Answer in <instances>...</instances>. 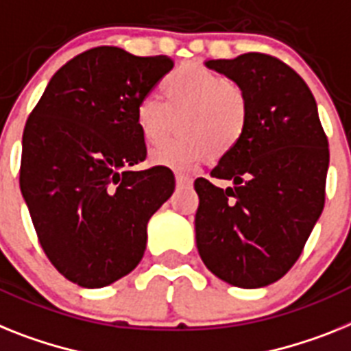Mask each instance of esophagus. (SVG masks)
Segmentation results:
<instances>
[{"instance_id": "34e87169", "label": "esophagus", "mask_w": 351, "mask_h": 351, "mask_svg": "<svg viewBox=\"0 0 351 351\" xmlns=\"http://www.w3.org/2000/svg\"><path fill=\"white\" fill-rule=\"evenodd\" d=\"M176 185H180V187H185V185L193 184V178L187 175H182V173H176Z\"/></svg>"}]
</instances>
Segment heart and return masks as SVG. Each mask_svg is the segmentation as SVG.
<instances>
[{
  "label": "heart",
  "mask_w": 351,
  "mask_h": 351,
  "mask_svg": "<svg viewBox=\"0 0 351 351\" xmlns=\"http://www.w3.org/2000/svg\"><path fill=\"white\" fill-rule=\"evenodd\" d=\"M162 99H139L134 121L148 146L162 143L178 119L180 137L149 153L155 166L191 169L203 158L234 152L248 126V101L226 76L203 66H182L162 80Z\"/></svg>",
  "instance_id": "b5f03b06"
}]
</instances>
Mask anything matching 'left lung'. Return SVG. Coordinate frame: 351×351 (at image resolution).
<instances>
[{
	"mask_svg": "<svg viewBox=\"0 0 351 351\" xmlns=\"http://www.w3.org/2000/svg\"><path fill=\"white\" fill-rule=\"evenodd\" d=\"M205 66L237 84L250 117L241 143L212 169L232 187L194 182L196 246L226 284L266 287L298 261L323 212L328 141L311 89L278 58L244 53Z\"/></svg>",
	"mask_w": 351,
	"mask_h": 351,
	"instance_id": "left-lung-1",
	"label": "left lung"
}]
</instances>
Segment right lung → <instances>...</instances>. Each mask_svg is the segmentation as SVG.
Segmentation results:
<instances>
[{
    "label": "right lung",
    "instance_id": "right-lung-1",
    "mask_svg": "<svg viewBox=\"0 0 351 351\" xmlns=\"http://www.w3.org/2000/svg\"><path fill=\"white\" fill-rule=\"evenodd\" d=\"M171 69L166 55L93 48L53 75L26 121L21 193L44 253L82 287L137 267L149 217L175 191L167 167L134 169L146 158L135 105Z\"/></svg>",
    "mask_w": 351,
    "mask_h": 351
}]
</instances>
